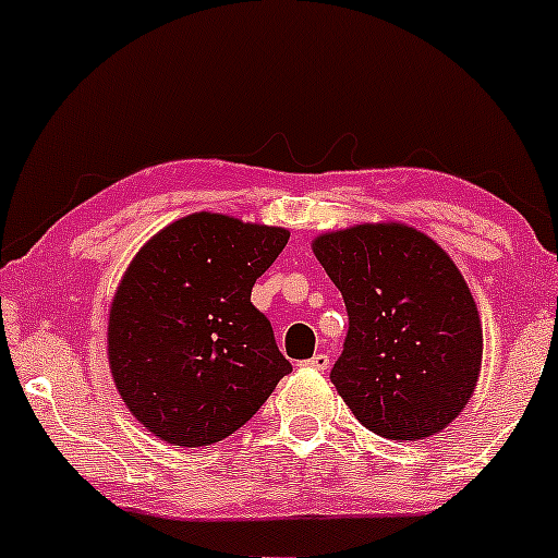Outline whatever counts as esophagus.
I'll use <instances>...</instances> for the list:
<instances>
[{"instance_id": "esophagus-1", "label": "esophagus", "mask_w": 558, "mask_h": 558, "mask_svg": "<svg viewBox=\"0 0 558 558\" xmlns=\"http://www.w3.org/2000/svg\"><path fill=\"white\" fill-rule=\"evenodd\" d=\"M304 367H310V369H319V373H325V369L330 367V356H328V354H323V351H319V354H315V356H312V360H306V362H304Z\"/></svg>"}]
</instances>
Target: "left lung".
<instances>
[{"instance_id":"obj_1","label":"left lung","mask_w":558,"mask_h":558,"mask_svg":"<svg viewBox=\"0 0 558 558\" xmlns=\"http://www.w3.org/2000/svg\"><path fill=\"white\" fill-rule=\"evenodd\" d=\"M315 257L349 312L330 380L364 427L390 440L430 438L477 386L483 325L444 248L401 222L317 235Z\"/></svg>"}]
</instances>
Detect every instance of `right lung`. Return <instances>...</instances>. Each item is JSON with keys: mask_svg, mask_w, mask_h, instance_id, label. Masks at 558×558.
<instances>
[{"mask_svg": "<svg viewBox=\"0 0 558 558\" xmlns=\"http://www.w3.org/2000/svg\"><path fill=\"white\" fill-rule=\"evenodd\" d=\"M286 228L194 213L141 246L120 280L107 356L125 407L172 446H209L246 425L291 373L252 288Z\"/></svg>", "mask_w": 558, "mask_h": 558, "instance_id": "add662e5", "label": "right lung"}]
</instances>
